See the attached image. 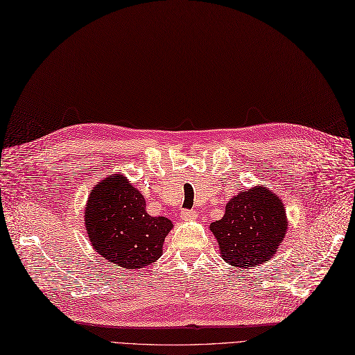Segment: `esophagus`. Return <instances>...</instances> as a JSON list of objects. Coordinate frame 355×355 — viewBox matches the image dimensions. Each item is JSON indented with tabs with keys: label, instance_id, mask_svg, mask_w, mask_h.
I'll use <instances>...</instances> for the list:
<instances>
[{
	"label": "esophagus",
	"instance_id": "esophagus-1",
	"mask_svg": "<svg viewBox=\"0 0 355 355\" xmlns=\"http://www.w3.org/2000/svg\"><path fill=\"white\" fill-rule=\"evenodd\" d=\"M182 218L184 219H194L197 218V212L196 210H189V209H182Z\"/></svg>",
	"mask_w": 355,
	"mask_h": 355
}]
</instances>
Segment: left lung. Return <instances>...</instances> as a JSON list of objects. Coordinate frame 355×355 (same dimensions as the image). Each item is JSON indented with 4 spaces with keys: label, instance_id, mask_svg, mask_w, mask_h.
Wrapping results in <instances>:
<instances>
[{
    "label": "left lung",
    "instance_id": "left-lung-1",
    "mask_svg": "<svg viewBox=\"0 0 355 355\" xmlns=\"http://www.w3.org/2000/svg\"><path fill=\"white\" fill-rule=\"evenodd\" d=\"M286 227L282 201L264 187L239 193L227 203L223 219L210 224L224 260L241 269L275 255Z\"/></svg>",
    "mask_w": 355,
    "mask_h": 355
}]
</instances>
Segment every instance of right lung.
I'll return each instance as SVG.
<instances>
[{"label":"right lung","mask_w":355,"mask_h":355,"mask_svg":"<svg viewBox=\"0 0 355 355\" xmlns=\"http://www.w3.org/2000/svg\"><path fill=\"white\" fill-rule=\"evenodd\" d=\"M95 252L122 269H140L157 261L173 227L164 216H150L146 201L122 175L94 187L85 210Z\"/></svg>","instance_id":"add662e5"}]
</instances>
